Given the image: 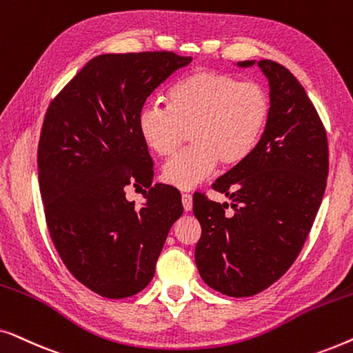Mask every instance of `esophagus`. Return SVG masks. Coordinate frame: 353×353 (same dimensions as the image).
<instances>
[{
	"label": "esophagus",
	"mask_w": 353,
	"mask_h": 353,
	"mask_svg": "<svg viewBox=\"0 0 353 353\" xmlns=\"http://www.w3.org/2000/svg\"><path fill=\"white\" fill-rule=\"evenodd\" d=\"M181 201H183V207H185V210L190 212L192 209V196L191 194H181Z\"/></svg>",
	"instance_id": "34e87169"
}]
</instances>
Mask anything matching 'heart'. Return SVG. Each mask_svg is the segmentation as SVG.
<instances>
[{
    "label": "heart",
    "instance_id": "obj_1",
    "mask_svg": "<svg viewBox=\"0 0 353 353\" xmlns=\"http://www.w3.org/2000/svg\"><path fill=\"white\" fill-rule=\"evenodd\" d=\"M272 101L265 86L236 75L196 70L173 83L167 108L148 104L138 117L144 146L172 157L186 141L192 146L168 162L162 180L190 191L214 172L216 163L234 167L257 146L268 125Z\"/></svg>",
    "mask_w": 353,
    "mask_h": 353
}]
</instances>
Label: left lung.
Returning a JSON list of instances; mask_svg holds the SVG:
<instances>
[{"instance_id": "1", "label": "left lung", "mask_w": 353, "mask_h": 353, "mask_svg": "<svg viewBox=\"0 0 353 353\" xmlns=\"http://www.w3.org/2000/svg\"><path fill=\"white\" fill-rule=\"evenodd\" d=\"M257 64L268 79V125L250 156L214 183L228 202L192 197L202 226L196 265L207 286L249 297L278 281L294 263L320 209L327 176V138L303 86L278 62Z\"/></svg>"}]
</instances>
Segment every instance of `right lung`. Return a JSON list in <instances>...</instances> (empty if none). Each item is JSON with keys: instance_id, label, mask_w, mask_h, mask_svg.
Instances as JSON below:
<instances>
[{"instance_id": "1", "label": "right lung", "mask_w": 353, "mask_h": 353, "mask_svg": "<svg viewBox=\"0 0 353 353\" xmlns=\"http://www.w3.org/2000/svg\"><path fill=\"white\" fill-rule=\"evenodd\" d=\"M191 61L172 51L96 56L46 110L38 181L48 230L67 270L103 297L148 286L183 214L180 191L151 186L138 117L148 96ZM130 184L148 188L139 210L124 197Z\"/></svg>"}]
</instances>
